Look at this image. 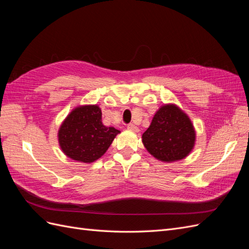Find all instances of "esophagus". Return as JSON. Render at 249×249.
Returning a JSON list of instances; mask_svg holds the SVG:
<instances>
[{"label": "esophagus", "instance_id": "obj_1", "mask_svg": "<svg viewBox=\"0 0 249 249\" xmlns=\"http://www.w3.org/2000/svg\"><path fill=\"white\" fill-rule=\"evenodd\" d=\"M127 129L132 130V131H134V132H138V131H139L138 127H137L136 125H135V124H127Z\"/></svg>", "mask_w": 249, "mask_h": 249}]
</instances>
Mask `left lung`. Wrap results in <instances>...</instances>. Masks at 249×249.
I'll return each mask as SVG.
<instances>
[{
    "instance_id": "obj_1",
    "label": "left lung",
    "mask_w": 249,
    "mask_h": 249,
    "mask_svg": "<svg viewBox=\"0 0 249 249\" xmlns=\"http://www.w3.org/2000/svg\"><path fill=\"white\" fill-rule=\"evenodd\" d=\"M142 142L156 159L173 162L190 154L195 143V131L186 113L176 105H164L142 134Z\"/></svg>"
}]
</instances>
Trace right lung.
Segmentation results:
<instances>
[{
    "mask_svg": "<svg viewBox=\"0 0 249 249\" xmlns=\"http://www.w3.org/2000/svg\"><path fill=\"white\" fill-rule=\"evenodd\" d=\"M120 131L102 123V111L96 105L73 109L58 132L62 152L71 159L92 163L107 152Z\"/></svg>",
    "mask_w": 249,
    "mask_h": 249,
    "instance_id": "1",
    "label": "right lung"
}]
</instances>
